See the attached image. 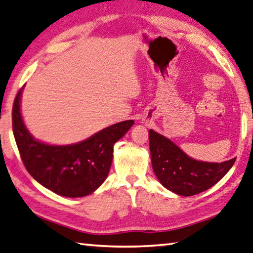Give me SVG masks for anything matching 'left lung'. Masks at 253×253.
I'll use <instances>...</instances> for the list:
<instances>
[{
	"label": "left lung",
	"mask_w": 253,
	"mask_h": 253,
	"mask_svg": "<svg viewBox=\"0 0 253 253\" xmlns=\"http://www.w3.org/2000/svg\"><path fill=\"white\" fill-rule=\"evenodd\" d=\"M152 169L161 184L182 196H192L211 189L224 177L236 158L221 163L197 161L183 152L174 142L149 130Z\"/></svg>",
	"instance_id": "1"
}]
</instances>
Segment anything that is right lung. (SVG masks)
Listing matches in <instances>:
<instances>
[{
    "mask_svg": "<svg viewBox=\"0 0 253 253\" xmlns=\"http://www.w3.org/2000/svg\"><path fill=\"white\" fill-rule=\"evenodd\" d=\"M21 88L13 104V133L26 170L46 189L66 197L91 194L106 180L114 143L133 125L121 122L73 145L53 146L38 141L25 127L21 114Z\"/></svg>",
    "mask_w": 253,
    "mask_h": 253,
    "instance_id": "right-lung-1",
    "label": "right lung"
}]
</instances>
